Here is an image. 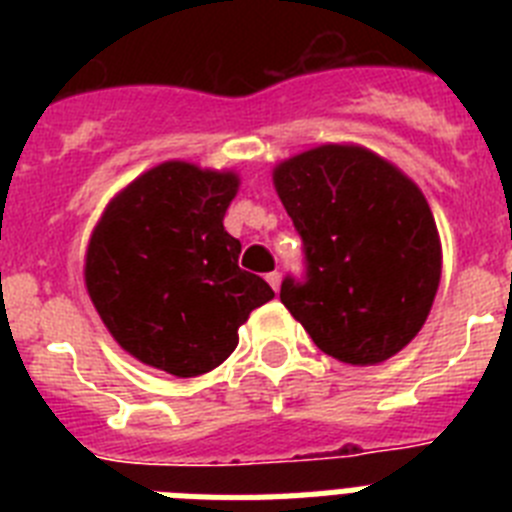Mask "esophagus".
Masks as SVG:
<instances>
[{"instance_id":"esophagus-1","label":"esophagus","mask_w":512,"mask_h":512,"mask_svg":"<svg viewBox=\"0 0 512 512\" xmlns=\"http://www.w3.org/2000/svg\"><path fill=\"white\" fill-rule=\"evenodd\" d=\"M266 282H269L271 289L277 292L279 284H282V274H279V271H269V274H266Z\"/></svg>"}]
</instances>
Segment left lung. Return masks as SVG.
Here are the masks:
<instances>
[{
	"label": "left lung",
	"mask_w": 512,
	"mask_h": 512,
	"mask_svg": "<svg viewBox=\"0 0 512 512\" xmlns=\"http://www.w3.org/2000/svg\"><path fill=\"white\" fill-rule=\"evenodd\" d=\"M274 187L305 251V277L282 282L284 307L315 346L372 366L423 328L441 241L423 192L361 146H318L274 169Z\"/></svg>",
	"instance_id": "left-lung-1"
}]
</instances>
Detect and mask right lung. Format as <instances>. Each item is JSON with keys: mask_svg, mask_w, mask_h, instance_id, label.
I'll use <instances>...</instances> for the list:
<instances>
[{"mask_svg": "<svg viewBox=\"0 0 512 512\" xmlns=\"http://www.w3.org/2000/svg\"><path fill=\"white\" fill-rule=\"evenodd\" d=\"M235 192L233 171L166 161L122 189L89 238L84 282L99 318L153 369L212 372L251 310L274 297L238 266L241 241L223 225Z\"/></svg>", "mask_w": 512, "mask_h": 512, "instance_id": "right-lung-1", "label": "right lung"}]
</instances>
